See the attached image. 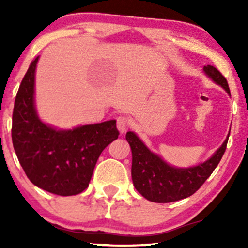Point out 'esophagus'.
Here are the masks:
<instances>
[{
  "mask_svg": "<svg viewBox=\"0 0 248 248\" xmlns=\"http://www.w3.org/2000/svg\"><path fill=\"white\" fill-rule=\"evenodd\" d=\"M116 125H117L118 131H120L121 133L123 134V133H125V132H126V130L128 128V125H130V122H128V120H127L126 117L120 116V117H117Z\"/></svg>",
  "mask_w": 248,
  "mask_h": 248,
  "instance_id": "esophagus-1",
  "label": "esophagus"
}]
</instances>
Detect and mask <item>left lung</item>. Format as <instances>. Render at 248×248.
Instances as JSON below:
<instances>
[{"label": "left lung", "instance_id": "8db88e82", "mask_svg": "<svg viewBox=\"0 0 248 248\" xmlns=\"http://www.w3.org/2000/svg\"><path fill=\"white\" fill-rule=\"evenodd\" d=\"M203 71L230 96L226 78L215 66L206 65ZM125 138L132 150L131 172L134 187L149 201L169 203L188 198L201 187L221 160L229 134L208 160L186 168L169 165L160 155L154 154L134 132H127Z\"/></svg>", "mask_w": 248, "mask_h": 248}]
</instances>
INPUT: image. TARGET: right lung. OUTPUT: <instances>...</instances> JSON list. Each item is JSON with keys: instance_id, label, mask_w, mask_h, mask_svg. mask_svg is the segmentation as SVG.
Masks as SVG:
<instances>
[{"instance_id": "obj_1", "label": "right lung", "mask_w": 248, "mask_h": 248, "mask_svg": "<svg viewBox=\"0 0 248 248\" xmlns=\"http://www.w3.org/2000/svg\"><path fill=\"white\" fill-rule=\"evenodd\" d=\"M39 56L29 65L16 93L12 142L27 177L37 187L62 196L88 187L94 166L118 138L116 121L61 130L40 120L35 104V74Z\"/></svg>"}]
</instances>
